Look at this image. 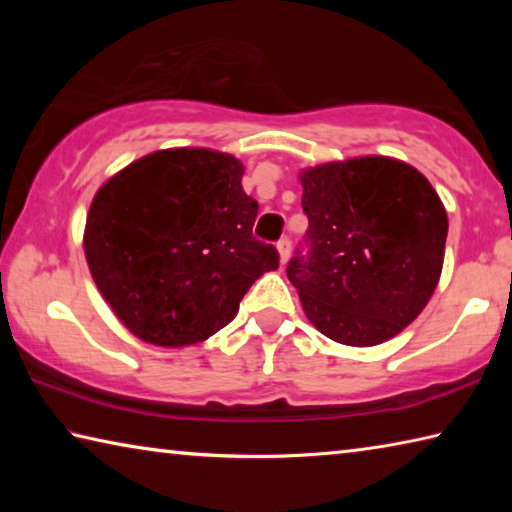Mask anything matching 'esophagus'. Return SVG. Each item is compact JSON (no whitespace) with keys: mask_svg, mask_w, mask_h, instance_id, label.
Instances as JSON below:
<instances>
[{"mask_svg":"<svg viewBox=\"0 0 512 512\" xmlns=\"http://www.w3.org/2000/svg\"><path fill=\"white\" fill-rule=\"evenodd\" d=\"M277 253H280V264H287V259L291 255V241L287 237L277 241Z\"/></svg>","mask_w":512,"mask_h":512,"instance_id":"34e87169","label":"esophagus"}]
</instances>
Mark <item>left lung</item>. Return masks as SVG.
Returning <instances> with one entry per match:
<instances>
[{
  "mask_svg": "<svg viewBox=\"0 0 512 512\" xmlns=\"http://www.w3.org/2000/svg\"><path fill=\"white\" fill-rule=\"evenodd\" d=\"M307 255L287 275L320 334L370 348L411 325L443 273L447 212L402 160L366 155L300 171Z\"/></svg>",
  "mask_w": 512,
  "mask_h": 512,
  "instance_id": "obj_1",
  "label": "left lung"
}]
</instances>
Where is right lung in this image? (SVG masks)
Masks as SVG:
<instances>
[{
    "mask_svg": "<svg viewBox=\"0 0 512 512\" xmlns=\"http://www.w3.org/2000/svg\"><path fill=\"white\" fill-rule=\"evenodd\" d=\"M244 164L212 149H164L115 173L94 194L83 232L92 280L126 329L185 348L237 316L257 277L280 264L253 237L257 201Z\"/></svg>",
    "mask_w": 512,
    "mask_h": 512,
    "instance_id": "1",
    "label": "right lung"
}]
</instances>
